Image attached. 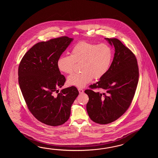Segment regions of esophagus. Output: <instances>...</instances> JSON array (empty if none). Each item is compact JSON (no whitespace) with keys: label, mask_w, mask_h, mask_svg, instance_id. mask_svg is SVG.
Segmentation results:
<instances>
[{"label":"esophagus","mask_w":158,"mask_h":158,"mask_svg":"<svg viewBox=\"0 0 158 158\" xmlns=\"http://www.w3.org/2000/svg\"><path fill=\"white\" fill-rule=\"evenodd\" d=\"M78 90L79 91V93H80V94H82L84 93V90H83L82 89H81V88H78Z\"/></svg>","instance_id":"obj_1"}]
</instances>
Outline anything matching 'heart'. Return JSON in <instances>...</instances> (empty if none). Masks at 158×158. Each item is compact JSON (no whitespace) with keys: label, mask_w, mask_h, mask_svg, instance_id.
<instances>
[{"label":"heart","mask_w":158,"mask_h":158,"mask_svg":"<svg viewBox=\"0 0 158 158\" xmlns=\"http://www.w3.org/2000/svg\"><path fill=\"white\" fill-rule=\"evenodd\" d=\"M113 57L111 47L107 44H92L81 42L71 50V55H62L58 59L59 70L71 74L76 63H81L79 73L72 74L67 78L69 85L84 87L94 78L99 80L107 73Z\"/></svg>","instance_id":"1"}]
</instances>
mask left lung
Segmentation results:
<instances>
[{"instance_id":"8db88e82","label":"left lung","mask_w":158,"mask_h":158,"mask_svg":"<svg viewBox=\"0 0 158 158\" xmlns=\"http://www.w3.org/2000/svg\"><path fill=\"white\" fill-rule=\"evenodd\" d=\"M114 48V57L107 73L91 89L85 91L89 96L87 114L91 120L107 124L116 120L128 109L137 86L139 71L134 54L116 38H105ZM101 88L102 94L93 89Z\"/></svg>"}]
</instances>
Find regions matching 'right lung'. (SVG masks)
Instances as JSON below:
<instances>
[{"label": "right lung", "instance_id": "obj_1", "mask_svg": "<svg viewBox=\"0 0 158 158\" xmlns=\"http://www.w3.org/2000/svg\"><path fill=\"white\" fill-rule=\"evenodd\" d=\"M73 39L54 38L34 45L19 67V84L28 109L38 120L50 126L67 121L79 92L74 86L62 89L65 78L57 61Z\"/></svg>", "mask_w": 158, "mask_h": 158}]
</instances>
